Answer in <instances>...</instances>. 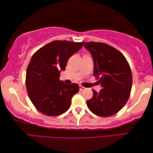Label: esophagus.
Returning <instances> with one entry per match:
<instances>
[{
    "label": "esophagus",
    "instance_id": "esophagus-1",
    "mask_svg": "<svg viewBox=\"0 0 153 153\" xmlns=\"http://www.w3.org/2000/svg\"><path fill=\"white\" fill-rule=\"evenodd\" d=\"M85 89V88H84V87L83 85H79V90L81 91H83Z\"/></svg>",
    "mask_w": 153,
    "mask_h": 153
}]
</instances>
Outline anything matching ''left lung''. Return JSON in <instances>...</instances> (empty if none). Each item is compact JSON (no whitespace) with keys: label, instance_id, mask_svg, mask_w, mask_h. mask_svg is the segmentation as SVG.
I'll return each mask as SVG.
<instances>
[{"label":"left lung","instance_id":"obj_1","mask_svg":"<svg viewBox=\"0 0 153 153\" xmlns=\"http://www.w3.org/2000/svg\"><path fill=\"white\" fill-rule=\"evenodd\" d=\"M94 62V76L102 89L93 90V96L86 101L90 111L98 116L116 114L127 102L132 88L130 65L123 53L101 42H83Z\"/></svg>","mask_w":153,"mask_h":153}]
</instances>
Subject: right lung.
<instances>
[{
    "label": "right lung",
    "instance_id": "add662e5",
    "mask_svg": "<svg viewBox=\"0 0 153 153\" xmlns=\"http://www.w3.org/2000/svg\"><path fill=\"white\" fill-rule=\"evenodd\" d=\"M83 46V42L55 40L32 56L26 73V87L30 101L42 114L59 116L70 108L79 87L60 81V71L65 70L69 58Z\"/></svg>",
    "mask_w": 153,
    "mask_h": 153
}]
</instances>
